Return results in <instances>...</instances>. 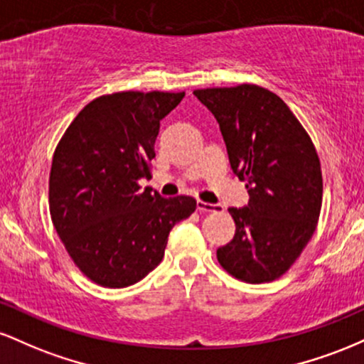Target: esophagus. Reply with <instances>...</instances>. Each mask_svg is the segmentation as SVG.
<instances>
[{
    "instance_id": "esophagus-1",
    "label": "esophagus",
    "mask_w": 364,
    "mask_h": 364,
    "mask_svg": "<svg viewBox=\"0 0 364 364\" xmlns=\"http://www.w3.org/2000/svg\"><path fill=\"white\" fill-rule=\"evenodd\" d=\"M196 208H198L200 212H223L224 207L220 205V203H208V202H203V200H198L196 202Z\"/></svg>"
}]
</instances>
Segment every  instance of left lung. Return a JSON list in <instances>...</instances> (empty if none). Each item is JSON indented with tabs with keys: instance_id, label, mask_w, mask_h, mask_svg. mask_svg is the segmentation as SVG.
Returning <instances> with one entry per match:
<instances>
[{
	"instance_id": "8db88e82",
	"label": "left lung",
	"mask_w": 364,
	"mask_h": 364,
	"mask_svg": "<svg viewBox=\"0 0 364 364\" xmlns=\"http://www.w3.org/2000/svg\"><path fill=\"white\" fill-rule=\"evenodd\" d=\"M193 94L215 116L231 169L250 193L248 207L229 208L236 232L217 260L243 282H272L298 260L318 223L323 181L315 145L286 102L263 87Z\"/></svg>"
}]
</instances>
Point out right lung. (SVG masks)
<instances>
[{"instance_id":"obj_1","label":"right lung","mask_w":364,"mask_h":364,"mask_svg":"<svg viewBox=\"0 0 364 364\" xmlns=\"http://www.w3.org/2000/svg\"><path fill=\"white\" fill-rule=\"evenodd\" d=\"M185 92H114L87 104L58 141L49 174V212L80 272L102 287L141 281L162 262L174 224L196 208L193 196L164 198L152 176L161 119Z\"/></svg>"}]
</instances>
